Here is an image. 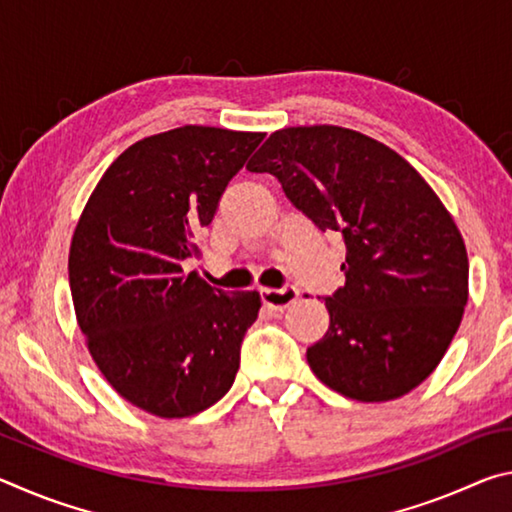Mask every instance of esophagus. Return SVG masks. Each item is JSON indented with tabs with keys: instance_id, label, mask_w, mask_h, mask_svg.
<instances>
[{
	"instance_id": "obj_1",
	"label": "esophagus",
	"mask_w": 512,
	"mask_h": 512,
	"mask_svg": "<svg viewBox=\"0 0 512 512\" xmlns=\"http://www.w3.org/2000/svg\"><path fill=\"white\" fill-rule=\"evenodd\" d=\"M262 302L266 307H271L275 311L287 309L289 305L298 300V289L296 287H284V289H262Z\"/></svg>"
}]
</instances>
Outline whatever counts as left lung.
Listing matches in <instances>:
<instances>
[{
	"label": "left lung",
	"mask_w": 512,
	"mask_h": 512,
	"mask_svg": "<svg viewBox=\"0 0 512 512\" xmlns=\"http://www.w3.org/2000/svg\"><path fill=\"white\" fill-rule=\"evenodd\" d=\"M271 173L318 230L345 241V284L309 368L357 402H388L427 379L467 305V250L452 214L402 155L341 126L275 131L248 164Z\"/></svg>",
	"instance_id": "obj_1"
}]
</instances>
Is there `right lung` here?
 I'll return each mask as SVG.
<instances>
[{"mask_svg":"<svg viewBox=\"0 0 512 512\" xmlns=\"http://www.w3.org/2000/svg\"><path fill=\"white\" fill-rule=\"evenodd\" d=\"M264 133L183 126L119 155L85 203L69 246L76 320L101 375L158 418H189L230 391L262 307L183 262Z\"/></svg>","mask_w":512,"mask_h":512,"instance_id":"obj_1","label":"right lung"}]
</instances>
